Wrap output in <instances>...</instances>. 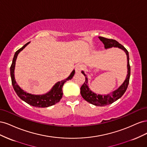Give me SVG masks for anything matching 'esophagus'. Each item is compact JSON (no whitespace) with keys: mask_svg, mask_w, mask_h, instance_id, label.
Segmentation results:
<instances>
[{"mask_svg":"<svg viewBox=\"0 0 147 147\" xmlns=\"http://www.w3.org/2000/svg\"><path fill=\"white\" fill-rule=\"evenodd\" d=\"M83 69V65L81 64H77L75 65V72L77 73H80Z\"/></svg>","mask_w":147,"mask_h":147,"instance_id":"1","label":"esophagus"}]
</instances>
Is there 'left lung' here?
Segmentation results:
<instances>
[{
  "label": "left lung",
  "instance_id": "1",
  "mask_svg": "<svg viewBox=\"0 0 147 147\" xmlns=\"http://www.w3.org/2000/svg\"><path fill=\"white\" fill-rule=\"evenodd\" d=\"M99 38L100 39V40L104 43V47L106 49L112 48L113 47H118L122 49V50H124L126 53L127 59L128 74L127 75L125 81L124 82V83L122 84V85L120 86L118 90L112 92V94H109L107 96H102L97 95L95 93L92 92L90 89H89L87 85V77H85V82H84V83L82 84V86L80 88L81 95L84 100L88 102L89 103L97 106H105L112 104L115 101L117 100L124 94V93L126 92L128 86L129 82V78L131 75V67L129 65V53L124 46H123L121 44L119 43L117 40H115L113 39L107 38L103 37H99ZM82 73L84 74V76H86L83 72H82Z\"/></svg>",
  "mask_w": 147,
  "mask_h": 147
}]
</instances>
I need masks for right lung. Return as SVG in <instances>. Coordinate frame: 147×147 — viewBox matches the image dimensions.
Masks as SVG:
<instances>
[{
	"mask_svg": "<svg viewBox=\"0 0 147 147\" xmlns=\"http://www.w3.org/2000/svg\"><path fill=\"white\" fill-rule=\"evenodd\" d=\"M29 43V42L25 44L23 47L19 49L18 51H16L14 55V57H13L12 64L10 67V75L11 78L12 85L17 95L19 96V97H20V99L26 102V103H28V104L32 106L36 107H48L56 104L57 102H59V100L61 99L63 94L62 88H63L64 84L66 81L72 79L75 74V70L72 71V72L70 74L69 77L67 78L64 80L57 82L55 85L53 87L52 90L45 95H33L24 91L23 90H21L15 82L14 77V69L15 62L18 55V53L21 51L23 50Z\"/></svg>",
	"mask_w": 147,
	"mask_h": 147,
	"instance_id": "right-lung-1",
	"label": "right lung"
}]
</instances>
